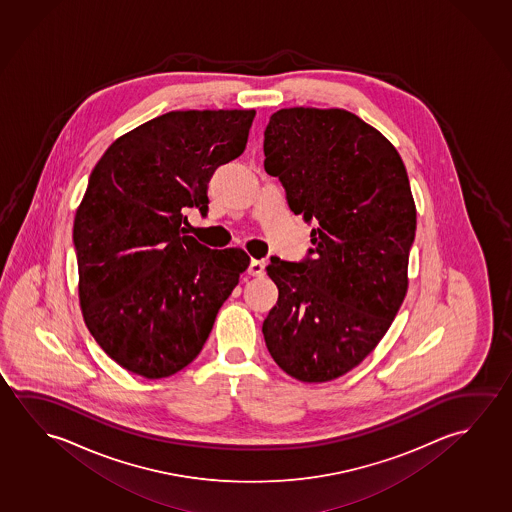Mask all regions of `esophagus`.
<instances>
[{
  "instance_id": "1",
  "label": "esophagus",
  "mask_w": 512,
  "mask_h": 512,
  "mask_svg": "<svg viewBox=\"0 0 512 512\" xmlns=\"http://www.w3.org/2000/svg\"><path fill=\"white\" fill-rule=\"evenodd\" d=\"M247 270H249V274H251V276H263V272H265V261L251 260V263H249V268H247Z\"/></svg>"
}]
</instances>
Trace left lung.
Listing matches in <instances>:
<instances>
[{
    "mask_svg": "<svg viewBox=\"0 0 512 512\" xmlns=\"http://www.w3.org/2000/svg\"><path fill=\"white\" fill-rule=\"evenodd\" d=\"M263 153L290 210L317 228L304 260L270 258L279 297L261 331L286 374L333 381L377 347L406 297L416 231L406 167L388 138L340 108L279 110Z\"/></svg>",
    "mask_w": 512,
    "mask_h": 512,
    "instance_id": "left-lung-1",
    "label": "left lung"
}]
</instances>
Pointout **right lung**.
<instances>
[{"mask_svg": "<svg viewBox=\"0 0 512 512\" xmlns=\"http://www.w3.org/2000/svg\"><path fill=\"white\" fill-rule=\"evenodd\" d=\"M254 110L169 112L117 138L74 217L80 304L90 334L131 374L162 379L194 361L249 267L242 249L187 235L208 211L213 172L244 153Z\"/></svg>", "mask_w": 512, "mask_h": 512, "instance_id": "1", "label": "right lung"}]
</instances>
